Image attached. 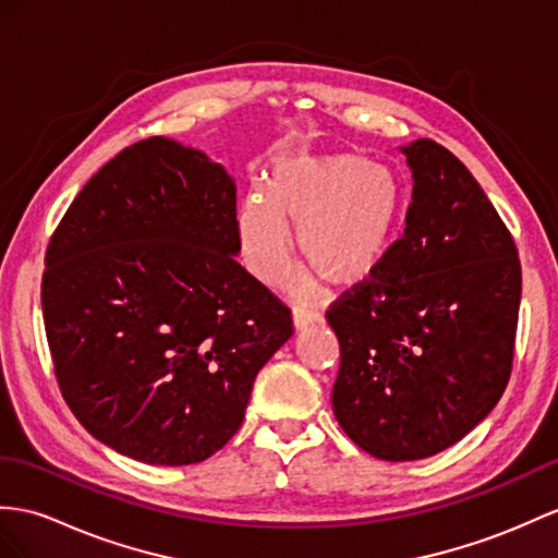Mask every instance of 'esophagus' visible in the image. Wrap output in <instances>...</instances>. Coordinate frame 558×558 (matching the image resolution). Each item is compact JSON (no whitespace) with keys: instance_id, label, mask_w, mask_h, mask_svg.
Here are the masks:
<instances>
[{"instance_id":"34e87169","label":"esophagus","mask_w":558,"mask_h":558,"mask_svg":"<svg viewBox=\"0 0 558 558\" xmlns=\"http://www.w3.org/2000/svg\"><path fill=\"white\" fill-rule=\"evenodd\" d=\"M319 322V312H312L307 307H293V324L295 329H307L310 324Z\"/></svg>"}]
</instances>
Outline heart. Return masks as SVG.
<instances>
[{"mask_svg":"<svg viewBox=\"0 0 558 558\" xmlns=\"http://www.w3.org/2000/svg\"><path fill=\"white\" fill-rule=\"evenodd\" d=\"M398 174L357 154H303L279 160L239 213L243 260L255 277L277 279L298 229L303 263L338 289H355L384 267L402 225Z\"/></svg>","mask_w":558,"mask_h":558,"instance_id":"1","label":"heart"}]
</instances>
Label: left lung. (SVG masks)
I'll list each match as a JSON object with an SVG mask.
<instances>
[{
    "instance_id": "1",
    "label": "left lung",
    "mask_w": 558,
    "mask_h": 558,
    "mask_svg": "<svg viewBox=\"0 0 558 558\" xmlns=\"http://www.w3.org/2000/svg\"><path fill=\"white\" fill-rule=\"evenodd\" d=\"M402 154L414 180L404 234L326 312L341 343L333 414L386 461L438 454L495 410L521 305L519 251L464 162L430 140Z\"/></svg>"
}]
</instances>
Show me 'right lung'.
Returning <instances> with one entry per match:
<instances>
[{
	"label": "right lung",
	"mask_w": 558,
	"mask_h": 558,
	"mask_svg": "<svg viewBox=\"0 0 558 558\" xmlns=\"http://www.w3.org/2000/svg\"><path fill=\"white\" fill-rule=\"evenodd\" d=\"M236 186L166 137L132 144L75 196L43 277L63 400L146 464H198L241 428L291 310L236 263Z\"/></svg>",
	"instance_id": "obj_1"
}]
</instances>
